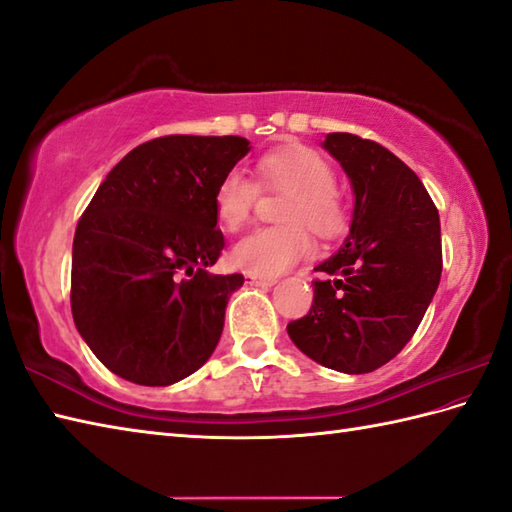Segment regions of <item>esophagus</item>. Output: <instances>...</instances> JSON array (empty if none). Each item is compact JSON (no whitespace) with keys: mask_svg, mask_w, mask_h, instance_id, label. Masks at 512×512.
Here are the masks:
<instances>
[{"mask_svg":"<svg viewBox=\"0 0 512 512\" xmlns=\"http://www.w3.org/2000/svg\"><path fill=\"white\" fill-rule=\"evenodd\" d=\"M246 279H248V284H255V286H275V284H277V279H275V277L253 275V273H248V275H246Z\"/></svg>","mask_w":512,"mask_h":512,"instance_id":"34e87169","label":"esophagus"}]
</instances>
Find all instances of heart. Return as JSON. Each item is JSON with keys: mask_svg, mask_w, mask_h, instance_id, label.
<instances>
[{"mask_svg": "<svg viewBox=\"0 0 512 512\" xmlns=\"http://www.w3.org/2000/svg\"><path fill=\"white\" fill-rule=\"evenodd\" d=\"M335 173L326 159L306 146H284L257 159L255 182L242 173H228L215 190V213L230 233L248 224L259 190L286 193L279 206L282 226L259 228L239 239L230 259L253 275L275 277L310 255L308 231L335 237L344 230L346 206L335 188Z\"/></svg>", "mask_w": 512, "mask_h": 512, "instance_id": "heart-1", "label": "heart"}]
</instances>
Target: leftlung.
Listing matches in <instances>:
<instances>
[{
  "mask_svg": "<svg viewBox=\"0 0 512 512\" xmlns=\"http://www.w3.org/2000/svg\"><path fill=\"white\" fill-rule=\"evenodd\" d=\"M350 179L353 222L344 246L315 270L308 315L286 326L317 364L373 373L415 335L442 277L439 213L424 184L382 144L328 133L322 144Z\"/></svg>",
  "mask_w": 512,
  "mask_h": 512,
  "instance_id": "8db88e82",
  "label": "left lung"
}]
</instances>
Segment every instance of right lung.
Listing matches in <instances>:
<instances>
[{
	"label": "right lung",
	"instance_id": "obj_1",
	"mask_svg": "<svg viewBox=\"0 0 512 512\" xmlns=\"http://www.w3.org/2000/svg\"><path fill=\"white\" fill-rule=\"evenodd\" d=\"M244 137L168 135L137 146L99 184L73 239L70 308L95 357L139 386L202 368L244 275H210L224 250L215 190Z\"/></svg>",
	"mask_w": 512,
	"mask_h": 512
}]
</instances>
